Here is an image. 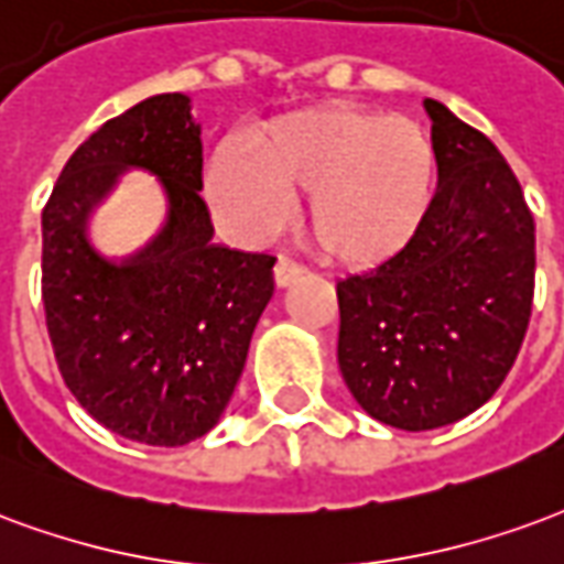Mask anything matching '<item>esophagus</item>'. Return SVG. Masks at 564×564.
Instances as JSON below:
<instances>
[{
	"mask_svg": "<svg viewBox=\"0 0 564 564\" xmlns=\"http://www.w3.org/2000/svg\"><path fill=\"white\" fill-rule=\"evenodd\" d=\"M300 276H303V267H300L297 261H291V258H279L276 270H273V279H276L279 288L294 285Z\"/></svg>",
	"mask_w": 564,
	"mask_h": 564,
	"instance_id": "obj_1",
	"label": "esophagus"
}]
</instances>
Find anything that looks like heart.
I'll return each instance as SVG.
<instances>
[{
  "label": "heart",
  "mask_w": 564,
  "mask_h": 564,
  "mask_svg": "<svg viewBox=\"0 0 564 564\" xmlns=\"http://www.w3.org/2000/svg\"><path fill=\"white\" fill-rule=\"evenodd\" d=\"M254 159L225 143L207 171V195L228 228L264 237L306 192L312 246L336 264L376 267L400 254L430 216L438 155L417 119L360 105H322L254 134Z\"/></svg>",
  "instance_id": "1"
}]
</instances>
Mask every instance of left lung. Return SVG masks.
Listing matches in <instances>:
<instances>
[{"label":"left lung","mask_w":564,"mask_h":564,"mask_svg":"<svg viewBox=\"0 0 564 564\" xmlns=\"http://www.w3.org/2000/svg\"><path fill=\"white\" fill-rule=\"evenodd\" d=\"M423 108L438 155L430 216L400 254L336 282L345 384L369 417L409 433L490 400L535 297V219L511 164L442 101Z\"/></svg>","instance_id":"8db88e82"}]
</instances>
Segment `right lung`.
Segmentation results:
<instances>
[{"label":"right lung","instance_id":"right-lung-1","mask_svg":"<svg viewBox=\"0 0 564 564\" xmlns=\"http://www.w3.org/2000/svg\"><path fill=\"white\" fill-rule=\"evenodd\" d=\"M129 166L156 176L163 228L108 259L88 213ZM200 126L183 93L108 119L65 162L41 213V300L63 381L110 433L155 447L219 423L273 297V254L213 242Z\"/></svg>","mask_w":564,"mask_h":564}]
</instances>
